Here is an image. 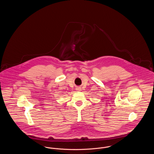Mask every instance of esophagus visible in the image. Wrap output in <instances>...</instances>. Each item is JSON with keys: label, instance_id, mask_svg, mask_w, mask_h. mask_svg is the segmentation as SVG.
Listing matches in <instances>:
<instances>
[{"label": "esophagus", "instance_id": "esophagus-1", "mask_svg": "<svg viewBox=\"0 0 154 154\" xmlns=\"http://www.w3.org/2000/svg\"><path fill=\"white\" fill-rule=\"evenodd\" d=\"M76 90L78 91H81V87H77Z\"/></svg>", "mask_w": 154, "mask_h": 154}]
</instances>
